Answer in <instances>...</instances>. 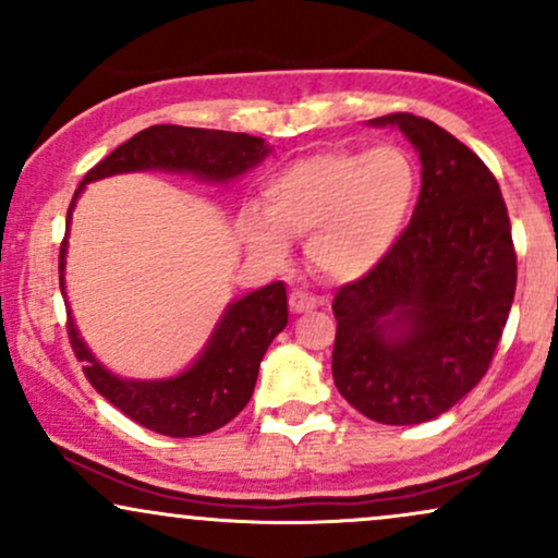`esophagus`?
Instances as JSON below:
<instances>
[{"label": "esophagus", "instance_id": "obj_1", "mask_svg": "<svg viewBox=\"0 0 558 558\" xmlns=\"http://www.w3.org/2000/svg\"><path fill=\"white\" fill-rule=\"evenodd\" d=\"M319 304H323V301L312 296V293L299 291V288H296V291H291V296H288V306H291L293 315H301V312L315 310V306H319Z\"/></svg>", "mask_w": 558, "mask_h": 558}]
</instances>
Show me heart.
<instances>
[{"instance_id":"1","label":"heart","mask_w":558,"mask_h":558,"mask_svg":"<svg viewBox=\"0 0 558 558\" xmlns=\"http://www.w3.org/2000/svg\"><path fill=\"white\" fill-rule=\"evenodd\" d=\"M420 194L414 159L401 146L325 149L267 181L265 215L241 217L243 241L267 259H286L304 239L306 259L330 280L373 272L401 239Z\"/></svg>"}]
</instances>
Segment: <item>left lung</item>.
I'll list each match as a JSON object with an SVG mask.
<instances>
[{
    "instance_id": "1",
    "label": "left lung",
    "mask_w": 558,
    "mask_h": 558,
    "mask_svg": "<svg viewBox=\"0 0 558 558\" xmlns=\"http://www.w3.org/2000/svg\"><path fill=\"white\" fill-rule=\"evenodd\" d=\"M373 125H399L412 141L422 189L388 257L332 299V380L364 417L420 425L488 373L514 301L517 252L498 181L470 146L409 112Z\"/></svg>"
}]
</instances>
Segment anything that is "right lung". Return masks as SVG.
I'll list each match as a JSON object with an SVG mask.
<instances>
[{
  "label": "right lung",
  "instance_id": "1",
  "mask_svg": "<svg viewBox=\"0 0 558 558\" xmlns=\"http://www.w3.org/2000/svg\"><path fill=\"white\" fill-rule=\"evenodd\" d=\"M267 155H270V146L265 144V138L248 136V133L183 125L144 128L83 175L70 202L68 226L83 185L99 178L133 170H172L191 172L204 181L226 183L230 178H239L241 172L257 168ZM65 252L68 239H62L60 291H65V278H62ZM286 286L275 280L228 306L204 354L185 373L149 383L123 380L107 373L81 341L73 317H68V338L75 360L83 364V375L88 377L96 393L105 396L125 417L159 435L194 438V435H207L228 425L246 407L257 386L262 356L272 338L286 328Z\"/></svg>",
  "mask_w": 558,
  "mask_h": 558
}]
</instances>
